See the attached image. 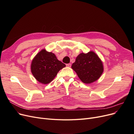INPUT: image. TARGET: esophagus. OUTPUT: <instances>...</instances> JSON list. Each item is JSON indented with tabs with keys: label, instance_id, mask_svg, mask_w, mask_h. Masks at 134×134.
Returning a JSON list of instances; mask_svg holds the SVG:
<instances>
[{
	"label": "esophagus",
	"instance_id": "1",
	"mask_svg": "<svg viewBox=\"0 0 134 134\" xmlns=\"http://www.w3.org/2000/svg\"><path fill=\"white\" fill-rule=\"evenodd\" d=\"M71 63H68V64H67L66 65V66H67V67H71Z\"/></svg>",
	"mask_w": 134,
	"mask_h": 134
}]
</instances>
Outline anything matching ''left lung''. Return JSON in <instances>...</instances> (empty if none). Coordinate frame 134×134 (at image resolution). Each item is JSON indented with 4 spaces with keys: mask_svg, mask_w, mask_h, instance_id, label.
I'll list each match as a JSON object with an SVG mask.
<instances>
[{
    "mask_svg": "<svg viewBox=\"0 0 134 134\" xmlns=\"http://www.w3.org/2000/svg\"><path fill=\"white\" fill-rule=\"evenodd\" d=\"M72 68L81 81L87 84L97 80L104 71L102 61L92 51L86 54L80 53L72 64Z\"/></svg>",
    "mask_w": 134,
    "mask_h": 134,
    "instance_id": "left-lung-1",
    "label": "left lung"
}]
</instances>
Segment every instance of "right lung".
<instances>
[{
	"mask_svg": "<svg viewBox=\"0 0 134 134\" xmlns=\"http://www.w3.org/2000/svg\"><path fill=\"white\" fill-rule=\"evenodd\" d=\"M65 64L58 60L55 55L42 49L31 62V71L38 81L43 84L51 82Z\"/></svg>",
	"mask_w": 134,
	"mask_h": 134,
	"instance_id": "right-lung-1",
	"label": "right lung"
}]
</instances>
